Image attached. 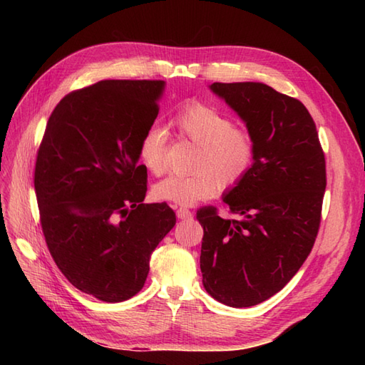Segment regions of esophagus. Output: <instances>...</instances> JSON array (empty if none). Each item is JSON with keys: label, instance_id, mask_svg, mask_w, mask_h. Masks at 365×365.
<instances>
[{"label": "esophagus", "instance_id": "esophagus-1", "mask_svg": "<svg viewBox=\"0 0 365 365\" xmlns=\"http://www.w3.org/2000/svg\"><path fill=\"white\" fill-rule=\"evenodd\" d=\"M177 218L178 220H191L192 218V212L191 210H188V208H185V207H178L177 208Z\"/></svg>", "mask_w": 365, "mask_h": 365}]
</instances>
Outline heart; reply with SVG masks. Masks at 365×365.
Returning a JSON list of instances; mask_svg holds the SVG:
<instances>
[{"mask_svg": "<svg viewBox=\"0 0 365 365\" xmlns=\"http://www.w3.org/2000/svg\"><path fill=\"white\" fill-rule=\"evenodd\" d=\"M169 127L182 139L199 147L192 163L195 173L169 175L153 187L157 199L190 207L215 196L220 188H234L251 173L255 143L250 131L235 127L234 119L216 108L192 102L169 119ZM168 131L152 125L139 141V158L152 174L165 170Z\"/></svg>", "mask_w": 365, "mask_h": 365, "instance_id": "heart-1", "label": "heart"}]
</instances>
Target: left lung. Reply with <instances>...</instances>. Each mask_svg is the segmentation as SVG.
I'll return each instance as SVG.
<instances>
[{
	"label": "left lung",
	"instance_id": "left-lung-1",
	"mask_svg": "<svg viewBox=\"0 0 365 365\" xmlns=\"http://www.w3.org/2000/svg\"><path fill=\"white\" fill-rule=\"evenodd\" d=\"M210 89L246 123L255 161L222 200L197 210L204 227L202 284L230 307L260 304L297 274L319 234L327 163L315 122L299 100L263 83H213Z\"/></svg>",
	"mask_w": 365,
	"mask_h": 365
}]
</instances>
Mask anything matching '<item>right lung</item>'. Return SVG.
I'll return each instance as SVG.
<instances>
[{"label": "right lung", "instance_id": "obj_1", "mask_svg": "<svg viewBox=\"0 0 365 365\" xmlns=\"http://www.w3.org/2000/svg\"><path fill=\"white\" fill-rule=\"evenodd\" d=\"M161 80H105L54 108L34 188L51 257L76 289L105 302L143 289L150 255L175 226L166 202L143 204L139 141L158 115Z\"/></svg>", "mask_w": 365, "mask_h": 365}]
</instances>
